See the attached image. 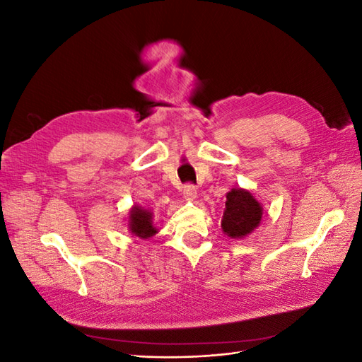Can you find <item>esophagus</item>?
<instances>
[{
	"mask_svg": "<svg viewBox=\"0 0 362 362\" xmlns=\"http://www.w3.org/2000/svg\"><path fill=\"white\" fill-rule=\"evenodd\" d=\"M184 196H187V198L189 199H193V198H196V187H194V185L193 184H185L184 185Z\"/></svg>",
	"mask_w": 362,
	"mask_h": 362,
	"instance_id": "34e87169",
	"label": "esophagus"
}]
</instances>
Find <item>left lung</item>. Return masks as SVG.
Wrapping results in <instances>:
<instances>
[{
	"label": "left lung",
	"instance_id": "obj_1",
	"mask_svg": "<svg viewBox=\"0 0 362 362\" xmlns=\"http://www.w3.org/2000/svg\"><path fill=\"white\" fill-rule=\"evenodd\" d=\"M262 208L252 193L233 189L226 194V208L222 218L223 233L233 238L250 234L261 222Z\"/></svg>",
	"mask_w": 362,
	"mask_h": 362
}]
</instances>
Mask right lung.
I'll use <instances>...</instances> for the list:
<instances>
[{
  "instance_id": "obj_1",
  "label": "right lung",
  "mask_w": 362,
  "mask_h": 362,
  "mask_svg": "<svg viewBox=\"0 0 362 362\" xmlns=\"http://www.w3.org/2000/svg\"><path fill=\"white\" fill-rule=\"evenodd\" d=\"M129 229L131 233L140 238H149L157 233V229L152 225V214L144 208L134 206L129 216Z\"/></svg>"
}]
</instances>
